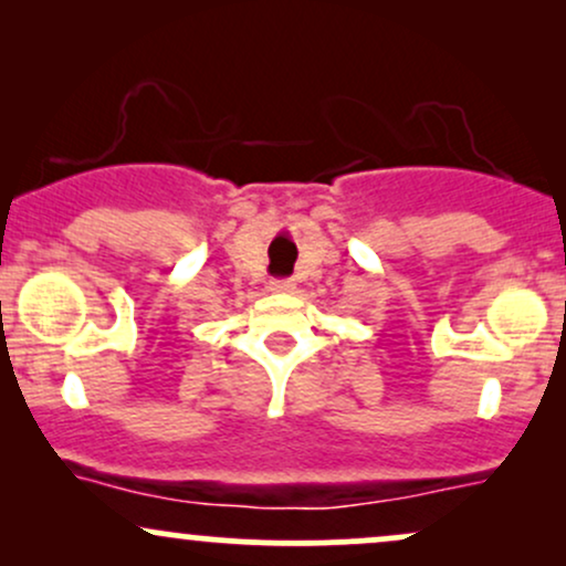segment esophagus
<instances>
[{
  "instance_id": "1",
  "label": "esophagus",
  "mask_w": 566,
  "mask_h": 566,
  "mask_svg": "<svg viewBox=\"0 0 566 566\" xmlns=\"http://www.w3.org/2000/svg\"><path fill=\"white\" fill-rule=\"evenodd\" d=\"M271 290H274V292H292V290H295V282H292V279H274V282H271Z\"/></svg>"
}]
</instances>
